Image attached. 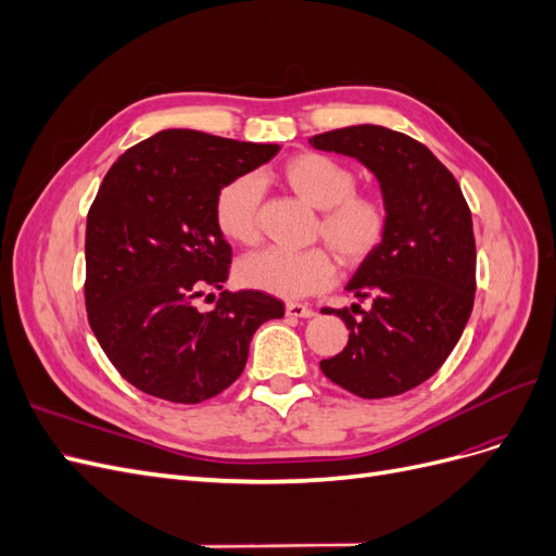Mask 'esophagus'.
I'll use <instances>...</instances> for the list:
<instances>
[{
  "label": "esophagus",
  "mask_w": 556,
  "mask_h": 556,
  "mask_svg": "<svg viewBox=\"0 0 556 556\" xmlns=\"http://www.w3.org/2000/svg\"><path fill=\"white\" fill-rule=\"evenodd\" d=\"M285 313H288L290 317H313L315 311L306 304H296V301H292V304L285 306Z\"/></svg>",
  "instance_id": "esophagus-1"
}]
</instances>
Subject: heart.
<instances>
[{
  "label": "heart",
  "mask_w": 556,
  "mask_h": 556,
  "mask_svg": "<svg viewBox=\"0 0 556 556\" xmlns=\"http://www.w3.org/2000/svg\"><path fill=\"white\" fill-rule=\"evenodd\" d=\"M288 188L319 208L315 237L325 239L333 255L348 268L362 266L382 248L392 225L387 199L371 190H357V172L345 162L317 150H304L285 160L278 169ZM262 182L239 174L220 185L213 199L217 231L237 245L260 241ZM336 266L325 248L290 252L268 248L252 252L237 266V278L250 290L282 299L308 296L331 285Z\"/></svg>",
  "instance_id": "heart-1"
}]
</instances>
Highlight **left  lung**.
<instances>
[{"label":"left lung","mask_w":556,"mask_h":556,"mask_svg":"<svg viewBox=\"0 0 556 556\" xmlns=\"http://www.w3.org/2000/svg\"><path fill=\"white\" fill-rule=\"evenodd\" d=\"M317 150L357 157L376 174L392 211L390 233L348 288L359 304L325 308L350 329L323 374L362 399L399 396L429 380L450 357L473 311L476 237L457 178L431 150L380 125L331 129Z\"/></svg>","instance_id":"1"}]
</instances>
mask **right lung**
Segmentation results:
<instances>
[{
  "instance_id": "obj_1",
  "label": "right lung",
  "mask_w": 556,
  "mask_h": 556,
  "mask_svg": "<svg viewBox=\"0 0 556 556\" xmlns=\"http://www.w3.org/2000/svg\"><path fill=\"white\" fill-rule=\"evenodd\" d=\"M276 153V143L164 129L125 150L99 185L86 227L88 323L137 390L174 403L213 399L243 374L252 333L285 315L260 290H224L208 314L193 306L223 289L231 264L215 192Z\"/></svg>"
}]
</instances>
